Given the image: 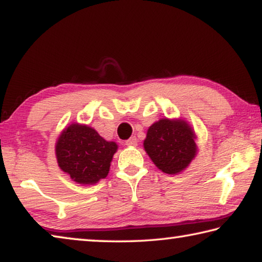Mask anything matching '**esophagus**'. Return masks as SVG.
<instances>
[{
  "label": "esophagus",
  "instance_id": "obj_1",
  "mask_svg": "<svg viewBox=\"0 0 262 262\" xmlns=\"http://www.w3.org/2000/svg\"><path fill=\"white\" fill-rule=\"evenodd\" d=\"M126 145H128V147H135V145H137V139L135 136L130 137V139H128L126 141Z\"/></svg>",
  "mask_w": 262,
  "mask_h": 262
}]
</instances>
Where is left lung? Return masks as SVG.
<instances>
[{"label":"left lung","mask_w":262,"mask_h":262,"mask_svg":"<svg viewBox=\"0 0 262 262\" xmlns=\"http://www.w3.org/2000/svg\"><path fill=\"white\" fill-rule=\"evenodd\" d=\"M195 135L183 120L162 119L150 126L144 140V149L164 173H179L188 166L196 154Z\"/></svg>","instance_id":"1"}]
</instances>
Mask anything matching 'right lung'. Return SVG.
Returning <instances> with one entry per match:
<instances>
[{"label":"right lung","instance_id":"add662e5","mask_svg":"<svg viewBox=\"0 0 262 262\" xmlns=\"http://www.w3.org/2000/svg\"><path fill=\"white\" fill-rule=\"evenodd\" d=\"M117 149L94 128L74 123L59 137L55 151L61 170L78 184L92 185L107 176Z\"/></svg>","mask_w":262,"mask_h":262}]
</instances>
